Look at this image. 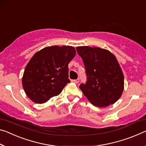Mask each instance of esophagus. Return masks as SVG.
I'll return each instance as SVG.
<instances>
[{
  "label": "esophagus",
  "instance_id": "1",
  "mask_svg": "<svg viewBox=\"0 0 146 146\" xmlns=\"http://www.w3.org/2000/svg\"><path fill=\"white\" fill-rule=\"evenodd\" d=\"M71 82H73L74 83H76V84H77V83H78V82H79V79H78V78H77V79H75V80H71Z\"/></svg>",
  "mask_w": 146,
  "mask_h": 146
}]
</instances>
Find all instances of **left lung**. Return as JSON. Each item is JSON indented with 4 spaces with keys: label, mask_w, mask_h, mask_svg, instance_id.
Masks as SVG:
<instances>
[{
    "label": "left lung",
    "mask_w": 146,
    "mask_h": 146,
    "mask_svg": "<svg viewBox=\"0 0 146 146\" xmlns=\"http://www.w3.org/2000/svg\"><path fill=\"white\" fill-rule=\"evenodd\" d=\"M82 58L87 82L80 89L89 101L98 107H106L120 98L124 89L123 71L116 58L108 50L80 46L76 48Z\"/></svg>",
    "instance_id": "8db88e82"
}]
</instances>
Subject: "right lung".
Returning <instances> with one entry per match:
<instances>
[{
  "instance_id": "1",
  "label": "right lung",
  "mask_w": 146,
  "mask_h": 146,
  "mask_svg": "<svg viewBox=\"0 0 146 146\" xmlns=\"http://www.w3.org/2000/svg\"><path fill=\"white\" fill-rule=\"evenodd\" d=\"M72 46L53 45L36 52L25 68L22 84L25 94L38 104L61 93L68 78V64L75 57Z\"/></svg>"
}]
</instances>
